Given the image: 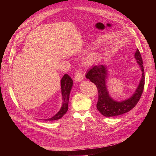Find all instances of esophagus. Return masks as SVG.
<instances>
[{
  "instance_id": "esophagus-1",
  "label": "esophagus",
  "mask_w": 156,
  "mask_h": 156,
  "mask_svg": "<svg viewBox=\"0 0 156 156\" xmlns=\"http://www.w3.org/2000/svg\"><path fill=\"white\" fill-rule=\"evenodd\" d=\"M75 80L76 81H80L83 80V74L81 73L80 71L77 70L75 73Z\"/></svg>"
}]
</instances>
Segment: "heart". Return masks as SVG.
Returning <instances> with one entry per match:
<instances>
[{"label":"heart","instance_id":"heart-1","mask_svg":"<svg viewBox=\"0 0 156 156\" xmlns=\"http://www.w3.org/2000/svg\"><path fill=\"white\" fill-rule=\"evenodd\" d=\"M95 57V54H89L88 55H87L85 57V61L87 63L92 62V61H94Z\"/></svg>","mask_w":156,"mask_h":156}]
</instances>
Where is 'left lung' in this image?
<instances>
[{
    "label": "left lung",
    "mask_w": 156,
    "mask_h": 156,
    "mask_svg": "<svg viewBox=\"0 0 156 156\" xmlns=\"http://www.w3.org/2000/svg\"><path fill=\"white\" fill-rule=\"evenodd\" d=\"M135 57L141 68L142 77L134 94L129 99L124 101L116 102L110 97L105 85L108 73L105 66H94L87 72L86 78L96 85L99 94L97 108L104 116L112 117L128 112L135 107L140 100L144 88L145 74L142 58L138 49L135 54Z\"/></svg>",
    "instance_id": "8db88e82"
}]
</instances>
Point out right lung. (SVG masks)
I'll list each match as a JSON object with an SVG mask.
<instances>
[{
	"label": "right lung",
	"instance_id": "right-lung-1",
	"mask_svg": "<svg viewBox=\"0 0 156 156\" xmlns=\"http://www.w3.org/2000/svg\"><path fill=\"white\" fill-rule=\"evenodd\" d=\"M73 84V81L71 78L65 74L61 80V92L62 96V105L60 111L57 112L54 116L48 119H45V121H53L57 120L61 118L64 114L66 113L68 109V102H69V94L71 90L72 86Z\"/></svg>",
	"mask_w": 156,
	"mask_h": 156
}]
</instances>
